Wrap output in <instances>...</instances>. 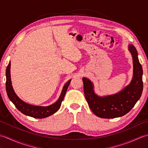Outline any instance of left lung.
<instances>
[{"label":"left lung","mask_w":148,"mask_h":148,"mask_svg":"<svg viewBox=\"0 0 148 148\" xmlns=\"http://www.w3.org/2000/svg\"><path fill=\"white\" fill-rule=\"evenodd\" d=\"M133 58L134 76L129 85L114 95L99 97L94 93L93 83L83 77L84 93L90 108L96 116L102 118H115L124 116L134 108L143 90V68L134 46H129Z\"/></svg>","instance_id":"8db88e82"}]
</instances>
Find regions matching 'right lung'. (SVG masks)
<instances>
[{"label":"right lung","instance_id":"obj_1","mask_svg":"<svg viewBox=\"0 0 148 148\" xmlns=\"http://www.w3.org/2000/svg\"><path fill=\"white\" fill-rule=\"evenodd\" d=\"M10 68H11V62H9L7 69H6V83H5V88L6 92H7L9 100L14 103L16 108L23 114L31 116V117L35 118H46L49 116L54 114L60 109L62 104V102L64 100L65 93L67 92L68 86L71 83V80H69L66 83L64 88L62 90L61 95L60 96V98L55 103L46 107L42 106H36L29 104L24 102L23 101L19 98L16 95V94L14 92V90L12 88L11 85V74H10Z\"/></svg>","mask_w":148,"mask_h":148}]
</instances>
